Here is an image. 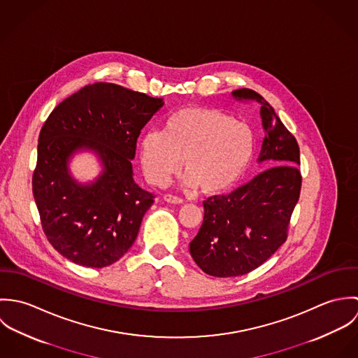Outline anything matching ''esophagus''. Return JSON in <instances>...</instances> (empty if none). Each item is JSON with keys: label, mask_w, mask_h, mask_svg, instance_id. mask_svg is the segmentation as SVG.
<instances>
[{"label": "esophagus", "mask_w": 358, "mask_h": 358, "mask_svg": "<svg viewBox=\"0 0 358 358\" xmlns=\"http://www.w3.org/2000/svg\"><path fill=\"white\" fill-rule=\"evenodd\" d=\"M164 201H166V203H169V204H183V200H182V199H179V197H176V196H172V194H165V196H164Z\"/></svg>", "instance_id": "34e87169"}]
</instances>
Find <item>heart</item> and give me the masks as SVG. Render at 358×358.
<instances>
[{"mask_svg": "<svg viewBox=\"0 0 358 358\" xmlns=\"http://www.w3.org/2000/svg\"><path fill=\"white\" fill-rule=\"evenodd\" d=\"M255 145L248 124L219 108L186 107L165 120L162 132L145 134L139 152L143 173L152 185L164 186L185 164V186H199L204 194L217 196L245 176Z\"/></svg>", "mask_w": 358, "mask_h": 358, "instance_id": "1", "label": "heart"}]
</instances>
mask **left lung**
Listing matches in <instances>:
<instances>
[{"instance_id":"8db88e82","label":"left lung","mask_w":358,"mask_h":358,"mask_svg":"<svg viewBox=\"0 0 358 358\" xmlns=\"http://www.w3.org/2000/svg\"><path fill=\"white\" fill-rule=\"evenodd\" d=\"M233 96L260 107L264 138L257 162L270 168L229 196L204 201V220L190 254L213 277L244 275L285 243L302 186L298 142L274 108L248 88L233 91Z\"/></svg>"}]
</instances>
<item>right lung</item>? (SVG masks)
Here are the masks:
<instances>
[{"label": "right lung", "mask_w": 358, "mask_h": 358, "mask_svg": "<svg viewBox=\"0 0 358 358\" xmlns=\"http://www.w3.org/2000/svg\"><path fill=\"white\" fill-rule=\"evenodd\" d=\"M164 106L117 84L95 83L59 103L38 138L33 194L52 247L73 263L106 267L135 243L154 196L134 180L132 159L143 127ZM91 151L100 176L81 184L68 168Z\"/></svg>", "instance_id": "1"}]
</instances>
